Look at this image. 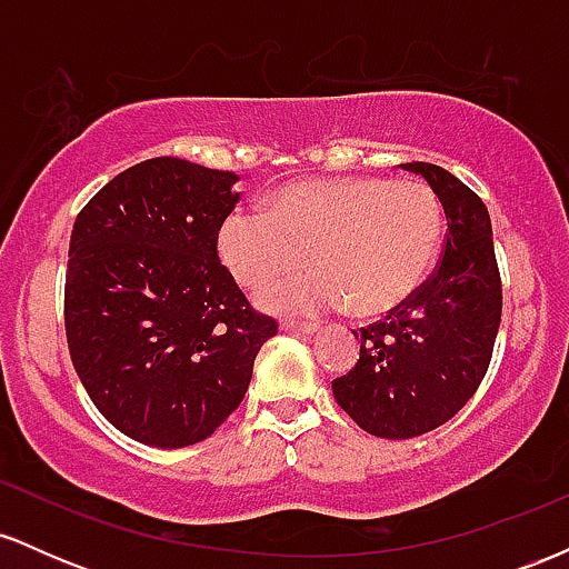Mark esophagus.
I'll return each mask as SVG.
<instances>
[{
	"label": "esophagus",
	"instance_id": "obj_1",
	"mask_svg": "<svg viewBox=\"0 0 569 569\" xmlns=\"http://www.w3.org/2000/svg\"><path fill=\"white\" fill-rule=\"evenodd\" d=\"M280 329L291 331V335H316L318 326L316 323H297V321H283Z\"/></svg>",
	"mask_w": 569,
	"mask_h": 569
}]
</instances>
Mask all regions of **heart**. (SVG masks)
I'll return each mask as SVG.
<instances>
[{
    "label": "heart",
    "mask_w": 569,
    "mask_h": 569,
    "mask_svg": "<svg viewBox=\"0 0 569 569\" xmlns=\"http://www.w3.org/2000/svg\"><path fill=\"white\" fill-rule=\"evenodd\" d=\"M439 194L426 181L310 179L283 187L259 208L221 219V264L246 289H264L307 264L312 276L262 293L267 310L318 316L350 305L385 316L415 297L441 246Z\"/></svg>",
    "instance_id": "obj_1"
}]
</instances>
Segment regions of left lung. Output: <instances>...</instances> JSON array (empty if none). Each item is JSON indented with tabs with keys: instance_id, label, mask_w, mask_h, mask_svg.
Segmentation results:
<instances>
[{
	"instance_id": "1",
	"label": "left lung",
	"mask_w": 569,
	"mask_h": 569,
	"mask_svg": "<svg viewBox=\"0 0 569 569\" xmlns=\"http://www.w3.org/2000/svg\"><path fill=\"white\" fill-rule=\"evenodd\" d=\"M439 194L447 243L433 276L382 321L352 331L361 356L331 382L337 403L380 439H415L468 403L485 380L500 329L502 283L487 206L433 162H403Z\"/></svg>"
}]
</instances>
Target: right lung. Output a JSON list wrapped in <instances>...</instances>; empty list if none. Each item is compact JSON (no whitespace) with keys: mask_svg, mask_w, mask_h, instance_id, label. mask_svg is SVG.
I'll return each mask as SVG.
<instances>
[{"mask_svg":"<svg viewBox=\"0 0 569 569\" xmlns=\"http://www.w3.org/2000/svg\"><path fill=\"white\" fill-rule=\"evenodd\" d=\"M238 176L179 158L117 173L77 213L63 323L90 401L117 430L179 449L243 401L278 323L219 262L217 232Z\"/></svg>","mask_w":569,"mask_h":569,"instance_id":"obj_1","label":"right lung"}]
</instances>
